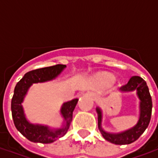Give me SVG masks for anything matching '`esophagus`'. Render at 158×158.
Here are the masks:
<instances>
[{
  "label": "esophagus",
  "instance_id": "obj_1",
  "mask_svg": "<svg viewBox=\"0 0 158 158\" xmlns=\"http://www.w3.org/2000/svg\"><path fill=\"white\" fill-rule=\"evenodd\" d=\"M88 95H89V96H91V97H94V98H96V97H97V96H96V95H95V94L92 92H89L88 93Z\"/></svg>",
  "mask_w": 158,
  "mask_h": 158
}]
</instances>
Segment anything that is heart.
I'll return each instance as SVG.
<instances>
[{
	"label": "heart",
	"mask_w": 158,
	"mask_h": 158,
	"mask_svg": "<svg viewBox=\"0 0 158 158\" xmlns=\"http://www.w3.org/2000/svg\"><path fill=\"white\" fill-rule=\"evenodd\" d=\"M102 78L104 80H106V81H112L113 80V78H112V76L108 75V74H105V75L102 76Z\"/></svg>",
	"instance_id": "obj_1"
}]
</instances>
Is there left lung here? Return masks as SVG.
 Wrapping results in <instances>:
<instances>
[{
  "mask_svg": "<svg viewBox=\"0 0 158 158\" xmlns=\"http://www.w3.org/2000/svg\"><path fill=\"white\" fill-rule=\"evenodd\" d=\"M120 90L137 91V95L140 100V103H139L140 114L137 124L135 127H133L132 129L119 134H110L106 132L102 128V111L97 107L96 112L98 114V128L103 137L107 141L116 145H128L139 139V136L142 135L149 125L151 116H152V101L146 81L139 76L131 77L129 82L120 88Z\"/></svg>",
  "mask_w": 158,
  "mask_h": 158,
  "instance_id": "1",
  "label": "left lung"
}]
</instances>
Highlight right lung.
<instances>
[{"instance_id": "obj_1", "label": "right lung", "mask_w": 158, "mask_h": 158, "mask_svg": "<svg viewBox=\"0 0 158 158\" xmlns=\"http://www.w3.org/2000/svg\"><path fill=\"white\" fill-rule=\"evenodd\" d=\"M65 68L66 65L56 64L51 67L35 69L25 73L23 79H21V80L16 85L11 104L13 123L19 132L32 142L43 144L52 143L64 135L69 129L73 118V112L77 105L78 99H73L70 102L63 103L61 113L64 118L65 125L62 129L54 130L50 129L47 126L32 124L28 122L25 118L21 104L28 91V89L32 84L45 82L55 79Z\"/></svg>"}]
</instances>
